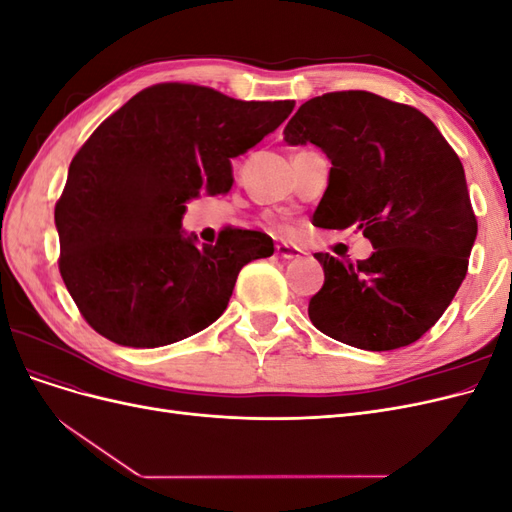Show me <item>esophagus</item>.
I'll return each mask as SVG.
<instances>
[{
	"mask_svg": "<svg viewBox=\"0 0 512 512\" xmlns=\"http://www.w3.org/2000/svg\"><path fill=\"white\" fill-rule=\"evenodd\" d=\"M275 254L284 258V260H290V258H299L303 254L301 247L297 245H288V243H277L275 245Z\"/></svg>",
	"mask_w": 512,
	"mask_h": 512,
	"instance_id": "1",
	"label": "esophagus"
}]
</instances>
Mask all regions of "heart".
I'll return each instance as SVG.
<instances>
[{
	"label": "heart",
	"mask_w": 512,
	"mask_h": 512,
	"mask_svg": "<svg viewBox=\"0 0 512 512\" xmlns=\"http://www.w3.org/2000/svg\"><path fill=\"white\" fill-rule=\"evenodd\" d=\"M277 228H280V230H286V228H284V226H277Z\"/></svg>",
	"instance_id": "heart-1"
}]
</instances>
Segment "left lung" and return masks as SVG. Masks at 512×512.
Wrapping results in <instances>:
<instances>
[{
	"mask_svg": "<svg viewBox=\"0 0 512 512\" xmlns=\"http://www.w3.org/2000/svg\"><path fill=\"white\" fill-rule=\"evenodd\" d=\"M284 141L314 143L333 164L314 224L356 226L374 245L356 262L314 254L324 284L309 320L361 350L414 344L468 273L478 224L459 156L418 108L361 89L301 104Z\"/></svg>",
	"mask_w": 512,
	"mask_h": 512,
	"instance_id": "8db88e82",
	"label": "left lung"
}]
</instances>
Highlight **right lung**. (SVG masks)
<instances>
[{
    "mask_svg": "<svg viewBox=\"0 0 512 512\" xmlns=\"http://www.w3.org/2000/svg\"><path fill=\"white\" fill-rule=\"evenodd\" d=\"M294 100L245 102L192 83L138 91L70 162L55 205L59 273L94 331L158 348L207 329L239 271L273 254L265 232L232 228L215 245L183 237L185 203L224 194L230 160L292 113Z\"/></svg>",
    "mask_w": 512,
    "mask_h": 512,
    "instance_id": "obj_1",
    "label": "right lung"
}]
</instances>
